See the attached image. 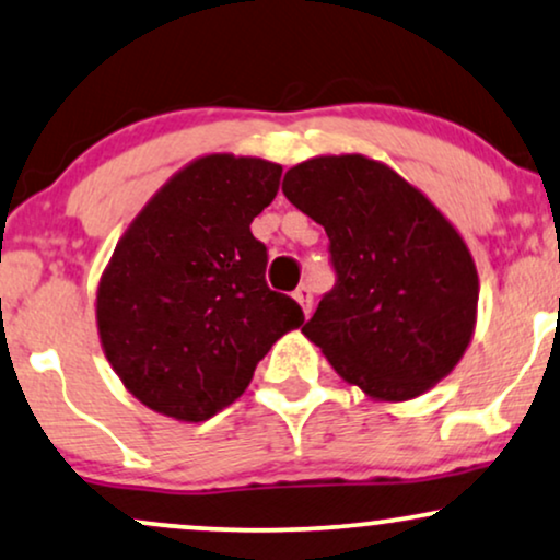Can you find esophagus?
Masks as SVG:
<instances>
[{"label": "esophagus", "mask_w": 560, "mask_h": 560, "mask_svg": "<svg viewBox=\"0 0 560 560\" xmlns=\"http://www.w3.org/2000/svg\"><path fill=\"white\" fill-rule=\"evenodd\" d=\"M294 300L300 302V307L305 310V315L313 310V292H310V287H300L298 292H294Z\"/></svg>", "instance_id": "34e87169"}]
</instances>
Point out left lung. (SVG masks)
Returning <instances> with one entry per match:
<instances>
[{
	"label": "left lung",
	"instance_id": "1",
	"mask_svg": "<svg viewBox=\"0 0 560 560\" xmlns=\"http://www.w3.org/2000/svg\"><path fill=\"white\" fill-rule=\"evenodd\" d=\"M331 240L336 287L302 334L349 386L409 401L459 365L477 326L480 279L456 226L383 161L315 156L281 182Z\"/></svg>",
	"mask_w": 560,
	"mask_h": 560
}]
</instances>
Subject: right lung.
Returning a JSON list of instances; mask_svg holds the SVG:
<instances>
[{
  "mask_svg": "<svg viewBox=\"0 0 560 560\" xmlns=\"http://www.w3.org/2000/svg\"><path fill=\"white\" fill-rule=\"evenodd\" d=\"M281 166L208 153L153 192L114 247L96 289L101 349L153 412L203 422L237 401L255 365L305 323L266 284L250 224L276 198Z\"/></svg>",
  "mask_w": 560,
  "mask_h": 560,
  "instance_id": "right-lung-1",
  "label": "right lung"
}]
</instances>
